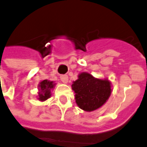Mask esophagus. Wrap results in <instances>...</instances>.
Wrapping results in <instances>:
<instances>
[{"label": "esophagus", "instance_id": "1", "mask_svg": "<svg viewBox=\"0 0 147 147\" xmlns=\"http://www.w3.org/2000/svg\"><path fill=\"white\" fill-rule=\"evenodd\" d=\"M60 78H61V80L63 83H67L68 82V76L67 75H62L60 76Z\"/></svg>", "mask_w": 147, "mask_h": 147}]
</instances>
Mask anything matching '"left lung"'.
Instances as JSON below:
<instances>
[{
  "label": "left lung",
  "mask_w": 147,
  "mask_h": 147,
  "mask_svg": "<svg viewBox=\"0 0 147 147\" xmlns=\"http://www.w3.org/2000/svg\"><path fill=\"white\" fill-rule=\"evenodd\" d=\"M77 105L85 111H93L104 105L112 92L107 79H96L88 72H82L71 85Z\"/></svg>",
  "instance_id": "obj_1"
}]
</instances>
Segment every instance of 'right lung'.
I'll use <instances>...</instances> for the list:
<instances>
[{
    "label": "right lung",
    "instance_id": "add662e5",
    "mask_svg": "<svg viewBox=\"0 0 147 147\" xmlns=\"http://www.w3.org/2000/svg\"><path fill=\"white\" fill-rule=\"evenodd\" d=\"M56 83H54L53 81H49L47 79H45L42 82H40L38 89L37 99L40 101H45L47 99L51 96V90L54 89V86Z\"/></svg>",
    "mask_w": 147,
    "mask_h": 147
}]
</instances>
